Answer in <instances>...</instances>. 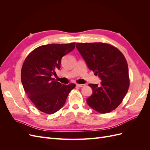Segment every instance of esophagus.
I'll list each match as a JSON object with an SVG mask.
<instances>
[{"instance_id": "obj_1", "label": "esophagus", "mask_w": 150, "mask_h": 150, "mask_svg": "<svg viewBox=\"0 0 150 150\" xmlns=\"http://www.w3.org/2000/svg\"><path fill=\"white\" fill-rule=\"evenodd\" d=\"M76 86H78V87H80V88H83V87H84L86 85L83 84H76Z\"/></svg>"}]
</instances>
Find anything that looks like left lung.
<instances>
[{
  "label": "left lung",
  "instance_id": "left-lung-1",
  "mask_svg": "<svg viewBox=\"0 0 150 150\" xmlns=\"http://www.w3.org/2000/svg\"><path fill=\"white\" fill-rule=\"evenodd\" d=\"M76 48L90 70L101 79V85L89 84L93 94L86 102L95 111L108 113L118 106L128 92V64L119 49L102 42L77 43Z\"/></svg>",
  "mask_w": 150,
  "mask_h": 150
}]
</instances>
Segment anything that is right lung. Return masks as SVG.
<instances>
[{
    "label": "right lung",
    "instance_id": "add662e5",
    "mask_svg": "<svg viewBox=\"0 0 150 150\" xmlns=\"http://www.w3.org/2000/svg\"><path fill=\"white\" fill-rule=\"evenodd\" d=\"M76 43L51 44L39 46L26 57L21 81L26 94L38 110L53 114L62 108L75 84H61L52 78L59 69L62 57L75 48Z\"/></svg>",
    "mask_w": 150,
    "mask_h": 150
}]
</instances>
